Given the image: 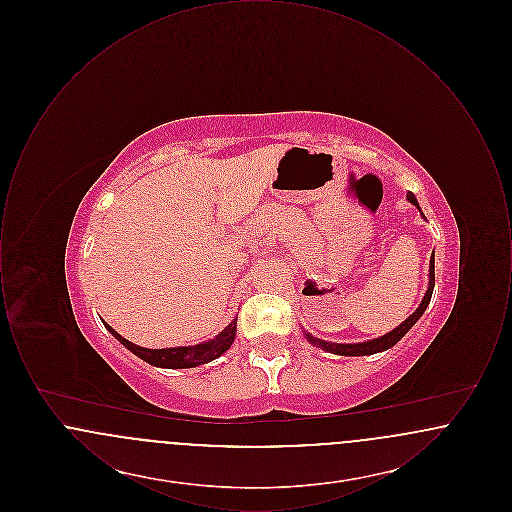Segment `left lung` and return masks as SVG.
Instances as JSON below:
<instances>
[{"instance_id":"1","label":"left lung","mask_w":512,"mask_h":512,"mask_svg":"<svg viewBox=\"0 0 512 512\" xmlns=\"http://www.w3.org/2000/svg\"><path fill=\"white\" fill-rule=\"evenodd\" d=\"M407 199H409V201L413 203L414 207L420 211L422 219H426V217H424V213H422V209H420V205H418V201H416V197L413 195V192H409V194H407ZM434 261H436V259H434V253H432V257H430V268H428V290L424 293V297H422L420 305L416 307V311H414L411 317L407 318V320H403L397 328H393V330L388 332V334H384V336H380V338H374V340L361 341V343H334V341L315 338L311 332H307V330L303 328L305 338H307L309 343H313L315 347H320V349H324V351H328V353H334V355H343V357H363V355H374V353H382V351L390 349V347H393L397 341L401 340V338H403V336L413 328L414 324L418 322V318L424 315L426 307L430 305L432 292H434V286H436Z\"/></svg>"}]
</instances>
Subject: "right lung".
I'll return each instance as SVG.
<instances>
[{"mask_svg":"<svg viewBox=\"0 0 512 512\" xmlns=\"http://www.w3.org/2000/svg\"><path fill=\"white\" fill-rule=\"evenodd\" d=\"M236 320L238 317L232 318V322L213 340L203 341L197 345L167 347V349H147L142 345H136V343L122 338L121 334L115 332L107 322H103V324L128 351H132L136 357H140L149 365L159 366V368H194V366L205 365V363L219 359L222 353H226L230 349V345L236 340Z\"/></svg>","mask_w":512,"mask_h":512,"instance_id":"add662e5","label":"right lung"}]
</instances>
